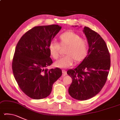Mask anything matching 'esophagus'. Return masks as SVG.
Masks as SVG:
<instances>
[{"mask_svg": "<svg viewBox=\"0 0 120 120\" xmlns=\"http://www.w3.org/2000/svg\"><path fill=\"white\" fill-rule=\"evenodd\" d=\"M62 73H63V75H67V71L65 70H62Z\"/></svg>", "mask_w": 120, "mask_h": 120, "instance_id": "esophagus-1", "label": "esophagus"}]
</instances>
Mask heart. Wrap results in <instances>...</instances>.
<instances>
[{
  "instance_id": "b5f03b06",
  "label": "heart",
  "mask_w": 120,
  "mask_h": 120,
  "mask_svg": "<svg viewBox=\"0 0 120 120\" xmlns=\"http://www.w3.org/2000/svg\"><path fill=\"white\" fill-rule=\"evenodd\" d=\"M60 44L52 41L49 45V50L54 59H58L60 56L61 45L67 47L65 53L66 56L54 63L56 67L66 68L73 64L74 61L79 64L83 61L89 53V43L86 39L72 31H67L61 34L59 37Z\"/></svg>"
}]
</instances>
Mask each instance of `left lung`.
<instances>
[{
    "mask_svg": "<svg viewBox=\"0 0 120 120\" xmlns=\"http://www.w3.org/2000/svg\"><path fill=\"white\" fill-rule=\"evenodd\" d=\"M83 32L89 43V53L85 59L67 74L72 82L69 88L71 97L86 100L99 93L107 80L111 65L110 54L106 43L97 32L85 27Z\"/></svg>",
    "mask_w": 120,
    "mask_h": 120,
    "instance_id": "obj_1",
    "label": "left lung"
}]
</instances>
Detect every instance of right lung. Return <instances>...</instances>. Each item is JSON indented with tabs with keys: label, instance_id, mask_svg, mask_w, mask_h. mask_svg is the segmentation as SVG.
<instances>
[{
	"label": "right lung",
	"instance_id": "1",
	"mask_svg": "<svg viewBox=\"0 0 120 120\" xmlns=\"http://www.w3.org/2000/svg\"><path fill=\"white\" fill-rule=\"evenodd\" d=\"M61 29L57 25L36 26L26 32L16 45L13 74L21 91L32 99L49 95L53 83L62 75L59 68L46 69L53 63L49 45Z\"/></svg>",
	"mask_w": 120,
	"mask_h": 120
}]
</instances>
